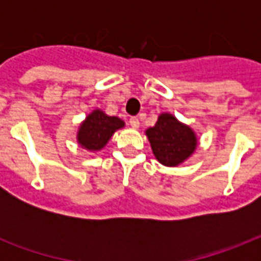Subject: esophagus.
<instances>
[{"mask_svg": "<svg viewBox=\"0 0 261 261\" xmlns=\"http://www.w3.org/2000/svg\"><path fill=\"white\" fill-rule=\"evenodd\" d=\"M130 126L133 127V128H138L139 119L138 118H130Z\"/></svg>", "mask_w": 261, "mask_h": 261, "instance_id": "34e87169", "label": "esophagus"}]
</instances>
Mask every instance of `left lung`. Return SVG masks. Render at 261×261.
Masks as SVG:
<instances>
[{
	"label": "left lung",
	"instance_id": "left-lung-1",
	"mask_svg": "<svg viewBox=\"0 0 261 261\" xmlns=\"http://www.w3.org/2000/svg\"><path fill=\"white\" fill-rule=\"evenodd\" d=\"M145 133L153 154L165 167L182 164L194 154L198 146L195 131L168 112L160 115L154 126L149 127Z\"/></svg>",
	"mask_w": 261,
	"mask_h": 261
}]
</instances>
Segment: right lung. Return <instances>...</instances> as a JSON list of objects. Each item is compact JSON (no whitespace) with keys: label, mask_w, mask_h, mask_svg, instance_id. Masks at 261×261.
<instances>
[{"label":"right lung","mask_w":261,"mask_h":261,"mask_svg":"<svg viewBox=\"0 0 261 261\" xmlns=\"http://www.w3.org/2000/svg\"><path fill=\"white\" fill-rule=\"evenodd\" d=\"M124 127V122L116 116H110L104 111L94 110L79 127V145L89 151H98L106 146L115 131Z\"/></svg>","instance_id":"right-lung-1"}]
</instances>
